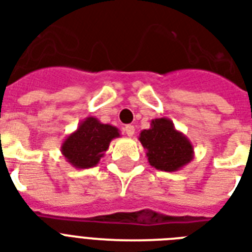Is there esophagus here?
Returning a JSON list of instances; mask_svg holds the SVG:
<instances>
[{"label": "esophagus", "instance_id": "obj_1", "mask_svg": "<svg viewBox=\"0 0 252 252\" xmlns=\"http://www.w3.org/2000/svg\"><path fill=\"white\" fill-rule=\"evenodd\" d=\"M124 132H126L129 137H132L134 134V126H126V128H124Z\"/></svg>", "mask_w": 252, "mask_h": 252}]
</instances>
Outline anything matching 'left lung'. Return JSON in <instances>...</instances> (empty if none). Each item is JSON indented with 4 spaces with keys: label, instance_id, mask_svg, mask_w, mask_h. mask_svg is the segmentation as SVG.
Masks as SVG:
<instances>
[{
    "label": "left lung",
    "instance_id": "obj_1",
    "mask_svg": "<svg viewBox=\"0 0 252 252\" xmlns=\"http://www.w3.org/2000/svg\"><path fill=\"white\" fill-rule=\"evenodd\" d=\"M138 140L146 150L150 166L161 171H178L195 156L191 141L167 118L153 119L149 129L141 130Z\"/></svg>",
    "mask_w": 252,
    "mask_h": 252
}]
</instances>
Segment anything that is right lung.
Instances as JSON below:
<instances>
[{"label": "right lung", "mask_w": 252, "mask_h": 252, "mask_svg": "<svg viewBox=\"0 0 252 252\" xmlns=\"http://www.w3.org/2000/svg\"><path fill=\"white\" fill-rule=\"evenodd\" d=\"M120 137L119 129L103 124L94 116H87L61 145L65 161L76 168H91L98 165L110 146V142Z\"/></svg>", "instance_id": "right-lung-1"}]
</instances>
